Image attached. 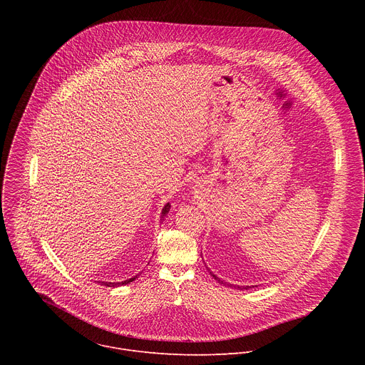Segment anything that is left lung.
Returning <instances> with one entry per match:
<instances>
[{"mask_svg":"<svg viewBox=\"0 0 365 365\" xmlns=\"http://www.w3.org/2000/svg\"><path fill=\"white\" fill-rule=\"evenodd\" d=\"M211 274H212V277H214V279H215V280H218V282H220V283H222V284H227V283H224V282H222V280H221V279H220V277H217V276H215V274H214V273H212V272H211ZM237 287H238V289H245V290H247V289H251V287H250V286H237ZM252 287H254V286H252Z\"/></svg>","mask_w":365,"mask_h":365,"instance_id":"8db88e82","label":"left lung"}]
</instances>
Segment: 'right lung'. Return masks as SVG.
<instances>
[{"mask_svg": "<svg viewBox=\"0 0 365 365\" xmlns=\"http://www.w3.org/2000/svg\"><path fill=\"white\" fill-rule=\"evenodd\" d=\"M169 211H170V203H166L165 207H163V211H162V218L166 217V215L169 214ZM137 276H138V274H137ZM137 276H134V277H131V279H127V280H124V282H117V283H113V282H99V283H101L102 286H107V287H117V286H123V284H128V283L134 282V280L137 279Z\"/></svg>", "mask_w": 365, "mask_h": 365, "instance_id": "right-lung-1", "label": "right lung"}]
</instances>
